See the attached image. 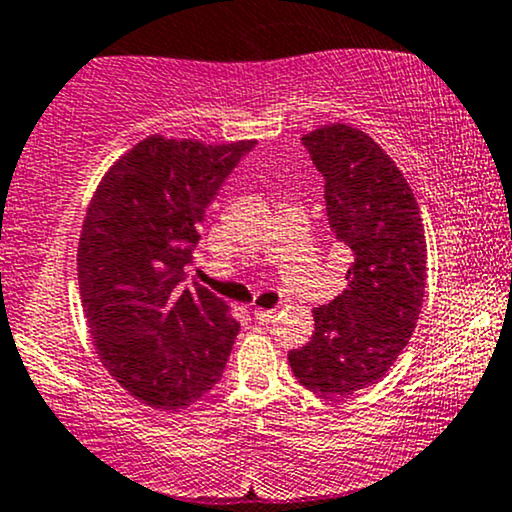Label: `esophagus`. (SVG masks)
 Returning <instances> with one entry per match:
<instances>
[{
    "label": "esophagus",
    "mask_w": 512,
    "mask_h": 512,
    "mask_svg": "<svg viewBox=\"0 0 512 512\" xmlns=\"http://www.w3.org/2000/svg\"><path fill=\"white\" fill-rule=\"evenodd\" d=\"M254 319L258 324H271L275 319V309H254Z\"/></svg>",
    "instance_id": "esophagus-1"
}]
</instances>
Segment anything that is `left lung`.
Instances as JSON below:
<instances>
[{"label": "left lung", "instance_id": "obj_1", "mask_svg": "<svg viewBox=\"0 0 512 512\" xmlns=\"http://www.w3.org/2000/svg\"><path fill=\"white\" fill-rule=\"evenodd\" d=\"M302 145L324 176L326 217L350 266L346 290L314 309L312 341L287 360L309 392L343 399L380 382L416 329L426 229L404 174L370 135L333 123Z\"/></svg>", "mask_w": 512, "mask_h": 512}]
</instances>
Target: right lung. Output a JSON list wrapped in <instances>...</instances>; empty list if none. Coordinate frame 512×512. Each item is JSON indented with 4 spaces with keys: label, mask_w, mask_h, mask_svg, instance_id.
Returning <instances> with one entry per match:
<instances>
[{
    "label": "right lung",
    "mask_w": 512,
    "mask_h": 512,
    "mask_svg": "<svg viewBox=\"0 0 512 512\" xmlns=\"http://www.w3.org/2000/svg\"><path fill=\"white\" fill-rule=\"evenodd\" d=\"M254 147L152 135L108 169L86 210V324L113 380L154 409H188L225 372L239 324L208 287H186L183 271L205 210Z\"/></svg>",
    "instance_id": "right-lung-1"
}]
</instances>
